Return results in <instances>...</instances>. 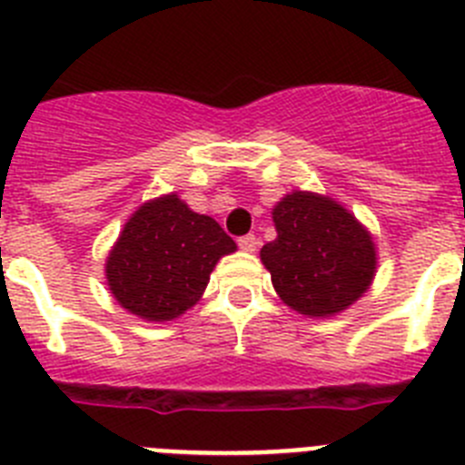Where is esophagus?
Listing matches in <instances>:
<instances>
[{
    "label": "esophagus",
    "mask_w": 465,
    "mask_h": 465,
    "mask_svg": "<svg viewBox=\"0 0 465 465\" xmlns=\"http://www.w3.org/2000/svg\"><path fill=\"white\" fill-rule=\"evenodd\" d=\"M237 244H240V249L242 252H246V253H253L256 252V246H258V240L253 235H244V237H240V240H237Z\"/></svg>",
    "instance_id": "34e87169"
}]
</instances>
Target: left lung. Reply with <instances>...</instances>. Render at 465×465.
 Returning a JSON list of instances; mask_svg holds the SVG:
<instances>
[{"label":"left lung","mask_w":465,"mask_h":465,"mask_svg":"<svg viewBox=\"0 0 465 465\" xmlns=\"http://www.w3.org/2000/svg\"><path fill=\"white\" fill-rule=\"evenodd\" d=\"M277 240L261 249L283 305L312 319L349 310L377 272L375 240L332 197L310 191L283 195L272 209Z\"/></svg>","instance_id":"obj_1"}]
</instances>
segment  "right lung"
<instances>
[{
  "label": "right lung",
  "instance_id": "obj_1",
  "mask_svg": "<svg viewBox=\"0 0 465 465\" xmlns=\"http://www.w3.org/2000/svg\"><path fill=\"white\" fill-rule=\"evenodd\" d=\"M235 252L237 244L212 216L167 193L125 221L106 256V286L130 314L172 322L197 305L216 262Z\"/></svg>",
  "mask_w": 465,
  "mask_h": 465
}]
</instances>
